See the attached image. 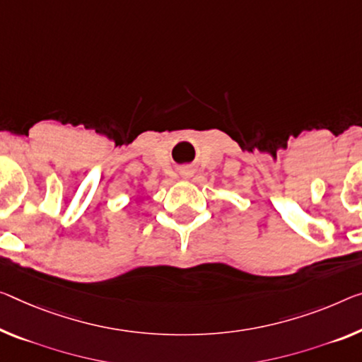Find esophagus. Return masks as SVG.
<instances>
[{
  "label": "esophagus",
  "instance_id": "esophagus-1",
  "mask_svg": "<svg viewBox=\"0 0 362 362\" xmlns=\"http://www.w3.org/2000/svg\"><path fill=\"white\" fill-rule=\"evenodd\" d=\"M181 176H182V177H189V176H192V171H191V170H187V168L181 170Z\"/></svg>",
  "mask_w": 362,
  "mask_h": 362
}]
</instances>
